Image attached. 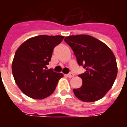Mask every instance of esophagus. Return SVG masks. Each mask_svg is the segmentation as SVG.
<instances>
[{
	"instance_id": "34e87169",
	"label": "esophagus",
	"mask_w": 127,
	"mask_h": 127,
	"mask_svg": "<svg viewBox=\"0 0 127 127\" xmlns=\"http://www.w3.org/2000/svg\"><path fill=\"white\" fill-rule=\"evenodd\" d=\"M66 77H69V78H71V77H73V74L71 73H69V74L66 75Z\"/></svg>"
}]
</instances>
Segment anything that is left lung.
I'll return each mask as SVG.
<instances>
[{"mask_svg":"<svg viewBox=\"0 0 127 127\" xmlns=\"http://www.w3.org/2000/svg\"><path fill=\"white\" fill-rule=\"evenodd\" d=\"M79 65L86 71L79 77L82 85L73 89L75 96L84 102H95L103 97L114 83L118 67L116 58L106 44L87 34L66 36Z\"/></svg>","mask_w":127,"mask_h":127,"instance_id":"left-lung-1","label":"left lung"}]
</instances>
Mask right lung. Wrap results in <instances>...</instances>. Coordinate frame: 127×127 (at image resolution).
Instances as JSON below:
<instances>
[{
  "label": "right lung",
  "mask_w": 127,
  "mask_h": 127,
  "mask_svg": "<svg viewBox=\"0 0 127 127\" xmlns=\"http://www.w3.org/2000/svg\"><path fill=\"white\" fill-rule=\"evenodd\" d=\"M64 36L39 35L27 39L15 52L12 73L19 88L29 97L43 99L55 91L63 74L46 70L54 48Z\"/></svg>",
  "instance_id": "1"
}]
</instances>
